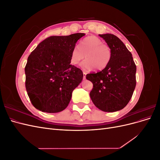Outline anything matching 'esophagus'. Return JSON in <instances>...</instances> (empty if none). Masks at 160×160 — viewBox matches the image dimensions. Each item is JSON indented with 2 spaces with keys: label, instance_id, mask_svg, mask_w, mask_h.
I'll use <instances>...</instances> for the list:
<instances>
[{
  "label": "esophagus",
  "instance_id": "34e87169",
  "mask_svg": "<svg viewBox=\"0 0 160 160\" xmlns=\"http://www.w3.org/2000/svg\"><path fill=\"white\" fill-rule=\"evenodd\" d=\"M83 79H86V72H83Z\"/></svg>",
  "mask_w": 160,
  "mask_h": 160
}]
</instances>
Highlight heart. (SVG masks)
<instances>
[{"label": "heart", "mask_w": 160, "mask_h": 160, "mask_svg": "<svg viewBox=\"0 0 160 160\" xmlns=\"http://www.w3.org/2000/svg\"><path fill=\"white\" fill-rule=\"evenodd\" d=\"M81 64L85 71L94 68L96 70H103L107 67L112 56L110 47L98 37L89 36L82 41L79 46H75L71 51L70 62L72 65H77L84 59Z\"/></svg>", "instance_id": "heart-1"}]
</instances>
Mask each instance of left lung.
Returning <instances> with one entry per match:
<instances>
[{
  "mask_svg": "<svg viewBox=\"0 0 160 160\" xmlns=\"http://www.w3.org/2000/svg\"><path fill=\"white\" fill-rule=\"evenodd\" d=\"M110 47L112 56L106 68L86 75L93 85L91 99L105 112L122 109L132 98L136 85V65L123 42L112 34L99 35Z\"/></svg>",
  "mask_w": 160,
  "mask_h": 160,
  "instance_id": "8db88e82",
  "label": "left lung"
}]
</instances>
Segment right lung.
I'll return each instance as SVG.
<instances>
[{
  "label": "right lung",
  "mask_w": 160,
  "mask_h": 160,
  "mask_svg": "<svg viewBox=\"0 0 160 160\" xmlns=\"http://www.w3.org/2000/svg\"><path fill=\"white\" fill-rule=\"evenodd\" d=\"M84 33L51 36L31 52L25 68V87L31 103L46 113H58L68 106L72 92L83 79L82 71L70 63L77 41Z\"/></svg>",
  "instance_id": "right-lung-1"
}]
</instances>
